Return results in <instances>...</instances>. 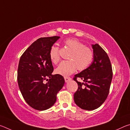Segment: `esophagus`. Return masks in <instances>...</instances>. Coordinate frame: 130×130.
<instances>
[{
	"label": "esophagus",
	"mask_w": 130,
	"mask_h": 130,
	"mask_svg": "<svg viewBox=\"0 0 130 130\" xmlns=\"http://www.w3.org/2000/svg\"><path fill=\"white\" fill-rule=\"evenodd\" d=\"M64 79H65V81L66 83L68 82V81H69L72 80V78H70V77H65Z\"/></svg>",
	"instance_id": "1"
}]
</instances>
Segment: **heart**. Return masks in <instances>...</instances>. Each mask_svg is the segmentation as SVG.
Segmentation results:
<instances>
[{
    "instance_id": "heart-1",
    "label": "heart",
    "mask_w": 130,
    "mask_h": 130,
    "mask_svg": "<svg viewBox=\"0 0 130 130\" xmlns=\"http://www.w3.org/2000/svg\"><path fill=\"white\" fill-rule=\"evenodd\" d=\"M64 45L71 50L69 61H63L56 69V73L63 76H68L76 71L77 68L82 71L89 67L93 58V53L91 48L85 46L76 39L69 38L64 41ZM50 58L52 62L57 63L60 61L59 48L53 46L49 52Z\"/></svg>"
}]
</instances>
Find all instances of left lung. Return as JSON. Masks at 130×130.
Listing matches in <instances>:
<instances>
[{"label": "left lung", "instance_id": "obj_1", "mask_svg": "<svg viewBox=\"0 0 130 130\" xmlns=\"http://www.w3.org/2000/svg\"><path fill=\"white\" fill-rule=\"evenodd\" d=\"M94 59L89 67L74 76L78 89L74 94L77 105L85 110L95 109L102 105L108 95L113 72L109 57L98 45H92ZM80 78L83 83L77 81Z\"/></svg>", "mask_w": 130, "mask_h": 130}]
</instances>
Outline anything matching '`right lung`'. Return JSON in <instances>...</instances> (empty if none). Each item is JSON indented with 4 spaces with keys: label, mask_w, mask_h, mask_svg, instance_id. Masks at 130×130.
I'll return each mask as SVG.
<instances>
[{
    "label": "right lung",
    "mask_w": 130,
    "mask_h": 130,
    "mask_svg": "<svg viewBox=\"0 0 130 130\" xmlns=\"http://www.w3.org/2000/svg\"><path fill=\"white\" fill-rule=\"evenodd\" d=\"M59 38L53 36L38 39L19 60L17 76L19 89L26 102L38 111L54 105L65 83L62 76L52 74L54 68L49 56L50 49ZM45 80L48 82L45 83Z\"/></svg>",
    "instance_id": "obj_1"
}]
</instances>
